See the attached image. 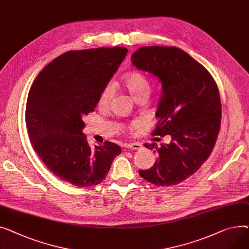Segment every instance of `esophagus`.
<instances>
[{
	"label": "esophagus",
	"instance_id": "obj_1",
	"mask_svg": "<svg viewBox=\"0 0 249 249\" xmlns=\"http://www.w3.org/2000/svg\"><path fill=\"white\" fill-rule=\"evenodd\" d=\"M125 149H131V150H140L142 148V144L139 142H131V143H126L124 145Z\"/></svg>",
	"mask_w": 249,
	"mask_h": 249
}]
</instances>
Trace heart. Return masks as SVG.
Segmentation results:
<instances>
[{"instance_id":"1","label":"heart","mask_w":249,"mask_h":249,"mask_svg":"<svg viewBox=\"0 0 249 249\" xmlns=\"http://www.w3.org/2000/svg\"><path fill=\"white\" fill-rule=\"evenodd\" d=\"M124 84L126 87L128 92L133 95L135 98H138L139 96L142 94H148L151 90V85L148 80L142 72L135 71L131 72L124 78ZM114 89L111 83H108L105 86V89H102L99 98H98V105L100 107H107L108 106L109 101L113 95ZM138 123L133 124V127L136 128L138 126Z\"/></svg>"}]
</instances>
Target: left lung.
Segmentation results:
<instances>
[{
	"label": "left lung",
	"mask_w": 249,
	"mask_h": 249,
	"mask_svg": "<svg viewBox=\"0 0 249 249\" xmlns=\"http://www.w3.org/2000/svg\"><path fill=\"white\" fill-rule=\"evenodd\" d=\"M130 59L162 84L153 135L171 136V142L160 147L143 144L158 158L152 168L139 173L157 186L179 184L197 172L213 151L222 113L218 87L205 67L177 47H141Z\"/></svg>",
	"instance_id": "1"
}]
</instances>
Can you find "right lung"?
<instances>
[{
  "instance_id": "add662e5",
  "label": "right lung",
  "mask_w": 249,
  "mask_h": 249,
  "mask_svg": "<svg viewBox=\"0 0 249 249\" xmlns=\"http://www.w3.org/2000/svg\"><path fill=\"white\" fill-rule=\"evenodd\" d=\"M126 53L124 47L66 52L44 67L31 86L25 112L29 139L42 162L66 183L99 184L122 153L110 142L91 149L82 119L94 110Z\"/></svg>"
}]
</instances>
